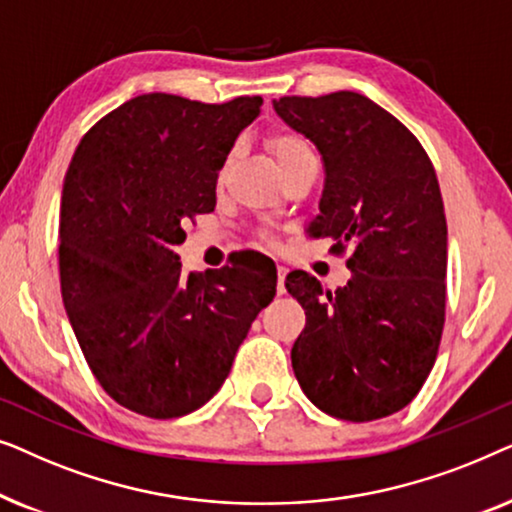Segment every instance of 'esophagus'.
Returning a JSON list of instances; mask_svg holds the SVG:
<instances>
[{
  "label": "esophagus",
  "instance_id": "obj_1",
  "mask_svg": "<svg viewBox=\"0 0 512 512\" xmlns=\"http://www.w3.org/2000/svg\"><path fill=\"white\" fill-rule=\"evenodd\" d=\"M284 277H286V268L284 265H277V293L279 296L284 293Z\"/></svg>",
  "mask_w": 512,
  "mask_h": 512
}]
</instances>
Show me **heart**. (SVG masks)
Returning <instances> with one entry per match:
<instances>
[{
	"instance_id": "1",
	"label": "heart",
	"mask_w": 512,
	"mask_h": 512,
	"mask_svg": "<svg viewBox=\"0 0 512 512\" xmlns=\"http://www.w3.org/2000/svg\"><path fill=\"white\" fill-rule=\"evenodd\" d=\"M268 149L272 156H275L279 170H286V167L296 163L303 156H310V144L305 142L303 137L296 135V132L289 130H277L268 137Z\"/></svg>"
}]
</instances>
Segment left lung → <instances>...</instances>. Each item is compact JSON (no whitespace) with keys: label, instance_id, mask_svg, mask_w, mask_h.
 I'll list each match as a JSON object with an SVG mask.
<instances>
[{"label":"left lung","instance_id":"obj_1","mask_svg":"<svg viewBox=\"0 0 512 512\" xmlns=\"http://www.w3.org/2000/svg\"><path fill=\"white\" fill-rule=\"evenodd\" d=\"M272 107L324 160L310 230L333 237V251H352V277L333 293L310 272L286 275L307 317L293 373L326 415H394L429 377L445 324L447 221L436 170L417 137L359 93L279 97Z\"/></svg>","mask_w":512,"mask_h":512}]
</instances>
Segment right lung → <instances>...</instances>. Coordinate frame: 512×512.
<instances>
[{
	"label": "right lung",
	"instance_id": "1",
	"mask_svg": "<svg viewBox=\"0 0 512 512\" xmlns=\"http://www.w3.org/2000/svg\"><path fill=\"white\" fill-rule=\"evenodd\" d=\"M261 104L258 95L226 104L132 97L88 130L69 163L62 303L97 382L137 415L202 408L275 298V263L263 275L244 263L186 275L174 251L188 219L214 212L219 170Z\"/></svg>",
	"mask_w": 512,
	"mask_h": 512
}]
</instances>
